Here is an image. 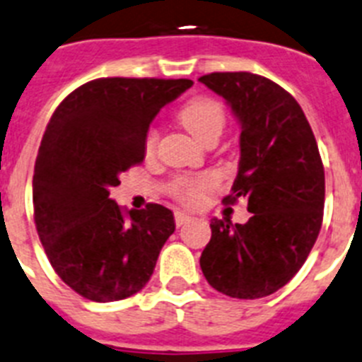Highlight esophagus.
Returning a JSON list of instances; mask_svg holds the SVG:
<instances>
[{
    "label": "esophagus",
    "instance_id": "esophagus-1",
    "mask_svg": "<svg viewBox=\"0 0 362 362\" xmlns=\"http://www.w3.org/2000/svg\"><path fill=\"white\" fill-rule=\"evenodd\" d=\"M191 220V215H187V213L184 211H177L175 213V224H177V228H180V226L187 224Z\"/></svg>",
    "mask_w": 362,
    "mask_h": 362
}]
</instances>
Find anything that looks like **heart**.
<instances>
[{
  "mask_svg": "<svg viewBox=\"0 0 362 362\" xmlns=\"http://www.w3.org/2000/svg\"><path fill=\"white\" fill-rule=\"evenodd\" d=\"M178 120L184 125L194 138L200 142L207 144L209 140H216L222 134L228 122L224 103L218 98L199 94L193 98L185 100L177 112ZM158 146V131L156 129H147L144 136V151L151 156ZM216 185L215 177L211 175H202V177H178L173 182V194L177 200L189 206H197L206 199V194Z\"/></svg>",
  "mask_w": 362,
  "mask_h": 362,
  "instance_id": "1",
  "label": "heart"
}]
</instances>
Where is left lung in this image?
Masks as SVG:
<instances>
[{"label": "left lung", "mask_w": 362, "mask_h": 362, "mask_svg": "<svg viewBox=\"0 0 362 362\" xmlns=\"http://www.w3.org/2000/svg\"><path fill=\"white\" fill-rule=\"evenodd\" d=\"M200 81L240 120V162L224 204L246 200V224L211 218L200 257L206 281L233 298H260L306 262L325 215V165L297 100L253 72H211Z\"/></svg>", "instance_id": "obj_1"}]
</instances>
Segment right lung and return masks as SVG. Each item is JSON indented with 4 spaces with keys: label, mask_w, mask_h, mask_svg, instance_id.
<instances>
[{
    "label": "right lung",
    "mask_w": 362,
    "mask_h": 362,
    "mask_svg": "<svg viewBox=\"0 0 362 362\" xmlns=\"http://www.w3.org/2000/svg\"><path fill=\"white\" fill-rule=\"evenodd\" d=\"M191 86L185 78H98L50 116L34 165V222L50 266L81 297L122 300L153 275L175 231L171 209L127 211L109 194L122 173L144 162L156 112Z\"/></svg>",
    "instance_id": "1"
}]
</instances>
